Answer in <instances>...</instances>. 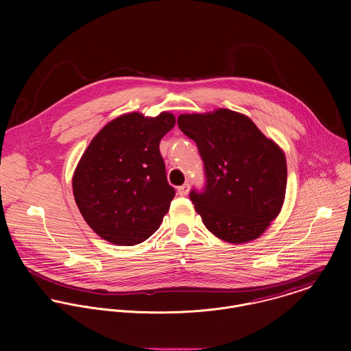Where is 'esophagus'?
Segmentation results:
<instances>
[{
  "instance_id": "34e87169",
  "label": "esophagus",
  "mask_w": 351,
  "mask_h": 351,
  "mask_svg": "<svg viewBox=\"0 0 351 351\" xmlns=\"http://www.w3.org/2000/svg\"><path fill=\"white\" fill-rule=\"evenodd\" d=\"M189 193V184H184L178 188V195L180 196H186Z\"/></svg>"
}]
</instances>
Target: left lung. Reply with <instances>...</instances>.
<instances>
[{"label":"left lung","mask_w":351,"mask_h":351,"mask_svg":"<svg viewBox=\"0 0 351 351\" xmlns=\"http://www.w3.org/2000/svg\"><path fill=\"white\" fill-rule=\"evenodd\" d=\"M180 130L196 142L205 174L189 197L205 227L228 243L261 237L285 199L287 160L250 119L230 109L180 114Z\"/></svg>","instance_id":"8db88e82"}]
</instances>
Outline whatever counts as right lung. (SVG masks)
<instances>
[{"label": "right lung", "instance_id": "right-lung-1", "mask_svg": "<svg viewBox=\"0 0 351 351\" xmlns=\"http://www.w3.org/2000/svg\"><path fill=\"white\" fill-rule=\"evenodd\" d=\"M176 117L134 112L108 123L84 152L73 192L81 215L102 239L134 246L159 228L176 196L159 151Z\"/></svg>", "mask_w": 351, "mask_h": 351}]
</instances>
